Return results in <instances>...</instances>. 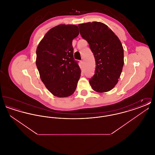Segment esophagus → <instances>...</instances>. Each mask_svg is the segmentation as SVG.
Listing matches in <instances>:
<instances>
[{
	"mask_svg": "<svg viewBox=\"0 0 155 155\" xmlns=\"http://www.w3.org/2000/svg\"><path fill=\"white\" fill-rule=\"evenodd\" d=\"M81 63H82V64H84V60H81Z\"/></svg>",
	"mask_w": 155,
	"mask_h": 155,
	"instance_id": "esophagus-1",
	"label": "esophagus"
}]
</instances>
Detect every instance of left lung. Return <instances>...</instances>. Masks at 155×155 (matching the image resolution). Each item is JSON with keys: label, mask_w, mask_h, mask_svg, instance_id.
I'll return each instance as SVG.
<instances>
[{"label": "left lung", "mask_w": 155, "mask_h": 155, "mask_svg": "<svg viewBox=\"0 0 155 155\" xmlns=\"http://www.w3.org/2000/svg\"><path fill=\"white\" fill-rule=\"evenodd\" d=\"M81 37L94 53L96 68L89 80L95 91L111 90L117 84L124 66V49L118 37L107 25L94 21L78 25Z\"/></svg>", "instance_id": "8db88e82"}]
</instances>
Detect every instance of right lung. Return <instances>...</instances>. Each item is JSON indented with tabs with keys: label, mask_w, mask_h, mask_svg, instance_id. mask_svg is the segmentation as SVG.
Instances as JSON below:
<instances>
[{
	"label": "right lung",
	"mask_w": 155,
	"mask_h": 155,
	"mask_svg": "<svg viewBox=\"0 0 155 155\" xmlns=\"http://www.w3.org/2000/svg\"><path fill=\"white\" fill-rule=\"evenodd\" d=\"M78 35L77 25L60 24L49 30L37 47L41 79L54 96L68 97L77 88L81 71L74 59L72 42Z\"/></svg>",
	"instance_id": "1"
}]
</instances>
